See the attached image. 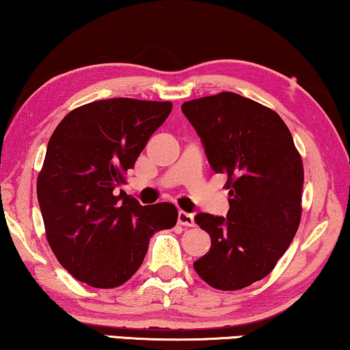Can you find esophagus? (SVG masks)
Instances as JSON below:
<instances>
[{"instance_id":"34e87169","label":"esophagus","mask_w":350,"mask_h":350,"mask_svg":"<svg viewBox=\"0 0 350 350\" xmlns=\"http://www.w3.org/2000/svg\"><path fill=\"white\" fill-rule=\"evenodd\" d=\"M178 224L183 227H193V216L191 213L180 211L178 213Z\"/></svg>"}]
</instances>
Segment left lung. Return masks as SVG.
Here are the masks:
<instances>
[{"instance_id": "1", "label": "left lung", "mask_w": 350, "mask_h": 350, "mask_svg": "<svg viewBox=\"0 0 350 350\" xmlns=\"http://www.w3.org/2000/svg\"><path fill=\"white\" fill-rule=\"evenodd\" d=\"M208 163L227 175V217L196 214L211 249L193 262L209 286L236 291L275 267L299 228L304 165L277 112L233 92L181 105Z\"/></svg>"}]
</instances>
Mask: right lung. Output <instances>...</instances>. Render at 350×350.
<instances>
[{
	"label": "right lung",
	"instance_id": "obj_1",
	"mask_svg": "<svg viewBox=\"0 0 350 350\" xmlns=\"http://www.w3.org/2000/svg\"><path fill=\"white\" fill-rule=\"evenodd\" d=\"M170 111V101L100 100L68 112L50 137L37 198L53 254L77 280L120 286L141 267L150 238L175 227L172 203L142 206L117 192Z\"/></svg>",
	"mask_w": 350,
	"mask_h": 350
}]
</instances>
